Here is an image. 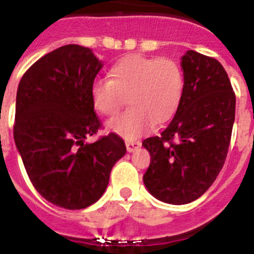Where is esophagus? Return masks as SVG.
<instances>
[{
    "label": "esophagus",
    "instance_id": "esophagus-1",
    "mask_svg": "<svg viewBox=\"0 0 254 254\" xmlns=\"http://www.w3.org/2000/svg\"><path fill=\"white\" fill-rule=\"evenodd\" d=\"M139 147H141V142L139 141H127V150L129 153H133V151H135Z\"/></svg>",
    "mask_w": 254,
    "mask_h": 254
}]
</instances>
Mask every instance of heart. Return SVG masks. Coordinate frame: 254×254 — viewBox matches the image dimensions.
Returning a JSON list of instances; mask_svg holds the SVG:
<instances>
[{
    "label": "heart",
    "mask_w": 254,
    "mask_h": 254,
    "mask_svg": "<svg viewBox=\"0 0 254 254\" xmlns=\"http://www.w3.org/2000/svg\"><path fill=\"white\" fill-rule=\"evenodd\" d=\"M109 80H96L91 88L93 107L100 115H117L129 97L130 109L108 123V129L127 141L150 133L155 123L177 115L185 93V73L170 58L127 55L112 65Z\"/></svg>",
    "instance_id": "b5f03b06"
}]
</instances>
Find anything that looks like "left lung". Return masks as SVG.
Returning a JSON list of instances; mask_svg holds the SVG:
<instances>
[{"label":"left lung","mask_w":254,"mask_h":254,"mask_svg":"<svg viewBox=\"0 0 254 254\" xmlns=\"http://www.w3.org/2000/svg\"><path fill=\"white\" fill-rule=\"evenodd\" d=\"M185 93L169 127L143 147L150 165L149 192L170 204H187L211 187L223 169L235 123L236 96L215 58L190 50L182 58Z\"/></svg>","instance_id":"left-lung-1"}]
</instances>
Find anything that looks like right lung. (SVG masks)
Segmentation results:
<instances>
[{
  "label": "right lung",
  "mask_w": 254,
  "mask_h": 254,
  "mask_svg": "<svg viewBox=\"0 0 254 254\" xmlns=\"http://www.w3.org/2000/svg\"><path fill=\"white\" fill-rule=\"evenodd\" d=\"M101 67L92 50L62 46L35 62L18 85L14 141L35 190L62 208L99 200L127 153L116 133L85 143L101 129L91 97Z\"/></svg>",
  "instance_id": "right-lung-1"
}]
</instances>
